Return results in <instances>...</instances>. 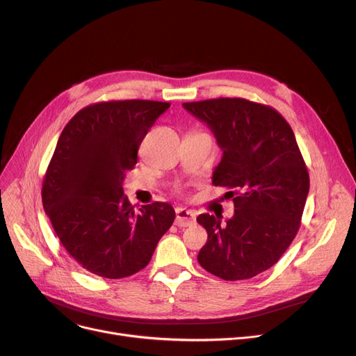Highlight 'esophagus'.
I'll return each instance as SVG.
<instances>
[{
	"label": "esophagus",
	"mask_w": 356,
	"mask_h": 356,
	"mask_svg": "<svg viewBox=\"0 0 356 356\" xmlns=\"http://www.w3.org/2000/svg\"><path fill=\"white\" fill-rule=\"evenodd\" d=\"M196 220V212L195 211H189V209H183V208H179L176 209V225L180 227V228H184V227H191L193 225Z\"/></svg>",
	"instance_id": "esophagus-1"
}]
</instances>
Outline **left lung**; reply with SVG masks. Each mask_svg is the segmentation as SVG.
I'll return each mask as SVG.
<instances>
[{"label":"left lung","instance_id":"1","mask_svg":"<svg viewBox=\"0 0 356 356\" xmlns=\"http://www.w3.org/2000/svg\"><path fill=\"white\" fill-rule=\"evenodd\" d=\"M216 137L223 156L212 183L227 188L235 215L202 213L208 241L197 255L208 273L248 280L273 267L300 228L309 172L289 122L273 106L244 98L184 102Z\"/></svg>","mask_w":356,"mask_h":356}]
</instances>
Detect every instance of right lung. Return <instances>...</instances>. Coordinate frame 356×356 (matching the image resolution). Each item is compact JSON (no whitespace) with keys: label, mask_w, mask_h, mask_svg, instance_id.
Masks as SVG:
<instances>
[{"label":"right lung","mask_w":356,"mask_h":356,"mask_svg":"<svg viewBox=\"0 0 356 356\" xmlns=\"http://www.w3.org/2000/svg\"><path fill=\"white\" fill-rule=\"evenodd\" d=\"M168 102L92 104L66 124L43 179L42 200L69 255L86 271L124 278L143 270L175 220L170 203L136 211L124 196L148 129Z\"/></svg>","instance_id":"add662e5"}]
</instances>
